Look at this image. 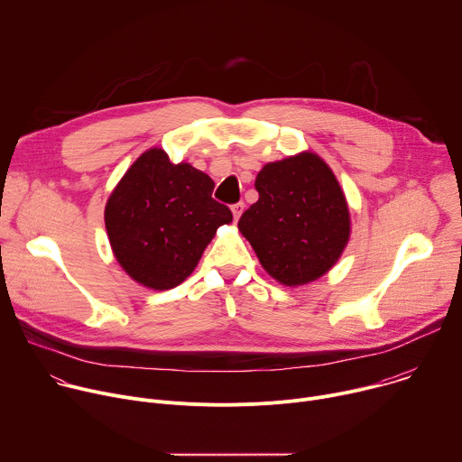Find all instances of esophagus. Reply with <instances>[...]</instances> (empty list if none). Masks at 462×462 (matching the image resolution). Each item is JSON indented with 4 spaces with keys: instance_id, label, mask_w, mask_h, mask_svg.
<instances>
[{
    "instance_id": "34e87169",
    "label": "esophagus",
    "mask_w": 462,
    "mask_h": 462,
    "mask_svg": "<svg viewBox=\"0 0 462 462\" xmlns=\"http://www.w3.org/2000/svg\"><path fill=\"white\" fill-rule=\"evenodd\" d=\"M243 210H245V203H236L234 207H232V214H234V219L237 221L239 217H241V214H243Z\"/></svg>"
}]
</instances>
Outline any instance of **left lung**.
<instances>
[{"label":"left lung","mask_w":462,"mask_h":462,"mask_svg":"<svg viewBox=\"0 0 462 462\" xmlns=\"http://www.w3.org/2000/svg\"><path fill=\"white\" fill-rule=\"evenodd\" d=\"M255 189L259 199L237 228L269 276L298 287L331 271L349 243L351 216L328 164L312 152L267 162Z\"/></svg>","instance_id":"obj_1"}]
</instances>
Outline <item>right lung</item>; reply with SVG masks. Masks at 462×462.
Wrapping results in <instances>:
<instances>
[{
	"instance_id": "obj_1",
	"label": "right lung",
	"mask_w": 462,
	"mask_h": 462,
	"mask_svg": "<svg viewBox=\"0 0 462 462\" xmlns=\"http://www.w3.org/2000/svg\"><path fill=\"white\" fill-rule=\"evenodd\" d=\"M214 180L189 162L173 164L162 148L146 150L113 188L104 210L107 239L124 273L139 285L168 291L197 267L228 207L212 199Z\"/></svg>"
}]
</instances>
